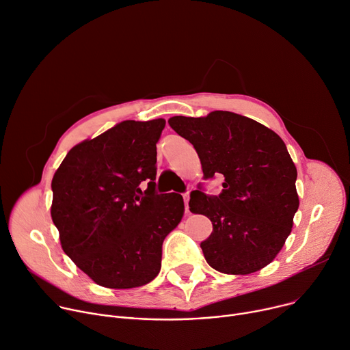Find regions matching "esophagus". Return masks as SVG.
Instances as JSON below:
<instances>
[{"label": "esophagus", "mask_w": 350, "mask_h": 350, "mask_svg": "<svg viewBox=\"0 0 350 350\" xmlns=\"http://www.w3.org/2000/svg\"><path fill=\"white\" fill-rule=\"evenodd\" d=\"M189 201H190V194H184V204H185V213H190V206H189Z\"/></svg>", "instance_id": "esophagus-1"}]
</instances>
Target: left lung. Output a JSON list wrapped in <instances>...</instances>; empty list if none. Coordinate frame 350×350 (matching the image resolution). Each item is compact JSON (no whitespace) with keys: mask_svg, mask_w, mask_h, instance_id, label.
Here are the masks:
<instances>
[{"mask_svg":"<svg viewBox=\"0 0 350 350\" xmlns=\"http://www.w3.org/2000/svg\"><path fill=\"white\" fill-rule=\"evenodd\" d=\"M169 125L194 146L205 178L225 177L222 193L190 196V211L213 222L201 242L206 263L225 274H250L274 260L291 234L299 200L297 169L283 139L229 111L172 116Z\"/></svg>","mask_w":350,"mask_h":350,"instance_id":"left-lung-1","label":"left lung"}]
</instances>
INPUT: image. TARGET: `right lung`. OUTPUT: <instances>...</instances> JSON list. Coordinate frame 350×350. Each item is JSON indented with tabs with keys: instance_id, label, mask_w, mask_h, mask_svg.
Returning <instances> with one entry per match:
<instances>
[{
	"instance_id": "add662e5",
	"label": "right lung",
	"mask_w": 350,
	"mask_h": 350,
	"mask_svg": "<svg viewBox=\"0 0 350 350\" xmlns=\"http://www.w3.org/2000/svg\"><path fill=\"white\" fill-rule=\"evenodd\" d=\"M165 125L163 118L124 121L70 149L53 176L51 215L62 247L98 286L152 282L163 241L184 215L180 194L154 193Z\"/></svg>"
}]
</instances>
